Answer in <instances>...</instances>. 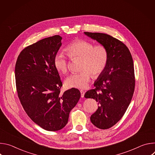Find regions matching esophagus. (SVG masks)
I'll return each instance as SVG.
<instances>
[{
  "label": "esophagus",
  "mask_w": 155,
  "mask_h": 155,
  "mask_svg": "<svg viewBox=\"0 0 155 155\" xmlns=\"http://www.w3.org/2000/svg\"><path fill=\"white\" fill-rule=\"evenodd\" d=\"M80 93H81V97H83L84 95V91L83 90H80Z\"/></svg>",
  "instance_id": "1"
}]
</instances>
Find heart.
I'll use <instances>...</instances> for the list:
<instances>
[{"label":"heart","instance_id":"heart-1","mask_svg":"<svg viewBox=\"0 0 155 155\" xmlns=\"http://www.w3.org/2000/svg\"><path fill=\"white\" fill-rule=\"evenodd\" d=\"M69 58L72 59L81 58L79 73L72 74L67 77L65 83L69 87L84 89L90 81L92 75H101L105 70L109 58L108 51L102 44L94 45L85 40H76L65 48ZM54 65L59 72L65 74L69 69L67 57L61 52L57 53L54 58Z\"/></svg>","mask_w":155,"mask_h":155}]
</instances>
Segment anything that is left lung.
I'll return each instance as SVG.
<instances>
[{"label":"left lung","mask_w":155,"mask_h":155,"mask_svg":"<svg viewBox=\"0 0 155 155\" xmlns=\"http://www.w3.org/2000/svg\"><path fill=\"white\" fill-rule=\"evenodd\" d=\"M85 35L106 47L109 58L105 71L87 91L85 98L94 99L98 108L91 116L97 127L107 129L118 123L125 114L135 88L134 63L128 48L120 40L103 33L84 32Z\"/></svg>","instance_id":"8db88e82"}]
</instances>
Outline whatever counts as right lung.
Returning a JSON list of instances; mask_svg holds the SVG:
<instances>
[{
	"label": "right lung",
	"mask_w": 155,
	"mask_h": 155,
	"mask_svg": "<svg viewBox=\"0 0 155 155\" xmlns=\"http://www.w3.org/2000/svg\"><path fill=\"white\" fill-rule=\"evenodd\" d=\"M61 40L56 35L26 47L15 65L16 91L22 106L35 123L48 131L67 124L81 96L76 88L61 93L62 83L53 61Z\"/></svg>",
	"instance_id": "right-lung-1"
}]
</instances>
